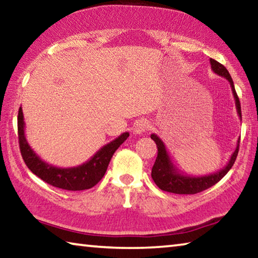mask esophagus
I'll return each instance as SVG.
<instances>
[{"label": "esophagus", "mask_w": 258, "mask_h": 258, "mask_svg": "<svg viewBox=\"0 0 258 258\" xmlns=\"http://www.w3.org/2000/svg\"><path fill=\"white\" fill-rule=\"evenodd\" d=\"M148 127H149V123H148L146 119H139L135 121V124L133 126V132L135 134H142L146 132Z\"/></svg>", "instance_id": "1"}]
</instances>
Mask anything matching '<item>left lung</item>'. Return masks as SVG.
Returning <instances> with one entry per match:
<instances>
[{
  "instance_id": "8db88e82",
  "label": "left lung",
  "mask_w": 258,
  "mask_h": 258,
  "mask_svg": "<svg viewBox=\"0 0 258 258\" xmlns=\"http://www.w3.org/2000/svg\"><path fill=\"white\" fill-rule=\"evenodd\" d=\"M209 62H211L212 71L215 73L216 75L224 77L225 80H228V82L230 83L231 90H232L233 98L235 101V108H237L238 116L241 118V107H240V101H239L237 92H235L234 90L233 81L230 76L228 69H226L223 64L217 62V61L214 59H209ZM151 139L156 142L157 148H158V155H157L154 167H152V171H151L152 180L155 181V183L159 189H161L163 191L172 192V194H177V195H195V194H198V192H202L204 190L208 189V187L213 186L214 184H216L218 181H221L222 178L226 175V173H228L231 169V167H232L239 151V141H238L237 148H235L233 154L231 155L229 163L226 164L223 168H221L220 171H217L215 173L207 174V175L192 176V175L183 174L180 169L174 165L171 157L168 155L167 149H166L164 142L161 141V139L158 137V135H156L155 133L151 134Z\"/></svg>"
}]
</instances>
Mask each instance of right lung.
Wrapping results in <instances>:
<instances>
[{
  "instance_id": "1",
  "label": "right lung",
  "mask_w": 258,
  "mask_h": 258,
  "mask_svg": "<svg viewBox=\"0 0 258 258\" xmlns=\"http://www.w3.org/2000/svg\"><path fill=\"white\" fill-rule=\"evenodd\" d=\"M130 137L128 132L120 134L118 138L107 143L97 154L91 157V159L76 167H56V166L46 163L36 155L25 135L24 113L21 107L18 112V138L21 156L25 164L35 175L49 183L52 186L60 187L69 191H81L93 187L101 180L110 163V159L115 151L126 139Z\"/></svg>"
}]
</instances>
